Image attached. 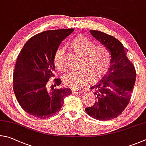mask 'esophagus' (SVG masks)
<instances>
[{"instance_id":"esophagus-1","label":"esophagus","mask_w":146,"mask_h":146,"mask_svg":"<svg viewBox=\"0 0 146 146\" xmlns=\"http://www.w3.org/2000/svg\"><path fill=\"white\" fill-rule=\"evenodd\" d=\"M72 92L74 94H80L81 92V90H80V89H72Z\"/></svg>"}]
</instances>
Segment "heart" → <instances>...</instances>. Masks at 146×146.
<instances>
[{
  "label": "heart",
  "mask_w": 146,
  "mask_h": 146,
  "mask_svg": "<svg viewBox=\"0 0 146 146\" xmlns=\"http://www.w3.org/2000/svg\"><path fill=\"white\" fill-rule=\"evenodd\" d=\"M70 47L76 54L81 55L78 70L68 72L63 76L64 83L72 88H78L88 83L96 82L102 78L108 70L110 54L108 48L103 45H95L85 36L78 35L70 43ZM64 48H59L54 56V63L58 70H65L64 62Z\"/></svg>",
  "instance_id": "obj_1"
}]
</instances>
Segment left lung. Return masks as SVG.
I'll return each mask as SVG.
<instances>
[{"label":"left lung","instance_id":"obj_1","mask_svg":"<svg viewBox=\"0 0 146 146\" xmlns=\"http://www.w3.org/2000/svg\"><path fill=\"white\" fill-rule=\"evenodd\" d=\"M92 36L110 51V66L106 75L90 88L96 102L85 108L88 115L97 120L108 121L116 118L126 108L131 99L136 80V71L127 57V49L112 36L91 30Z\"/></svg>","mask_w":146,"mask_h":146}]
</instances>
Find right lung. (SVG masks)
Returning <instances> with one entry per match:
<instances>
[{"label":"right lung","instance_id":"right-lung-1","mask_svg":"<svg viewBox=\"0 0 146 146\" xmlns=\"http://www.w3.org/2000/svg\"><path fill=\"white\" fill-rule=\"evenodd\" d=\"M74 29L49 30L33 36L18 56L13 72V90L20 106L28 114L40 119L52 117L61 110L63 99L72 94L70 88L56 89L61 81L54 76V56L61 42Z\"/></svg>","mask_w":146,"mask_h":146}]
</instances>
